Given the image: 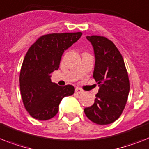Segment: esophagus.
<instances>
[{
	"label": "esophagus",
	"mask_w": 149,
	"mask_h": 149,
	"mask_svg": "<svg viewBox=\"0 0 149 149\" xmlns=\"http://www.w3.org/2000/svg\"><path fill=\"white\" fill-rule=\"evenodd\" d=\"M75 92H76V93H77V94H82V93H83V92H84V91H83V90L81 89V88H77L75 89Z\"/></svg>",
	"instance_id": "34e87169"
}]
</instances>
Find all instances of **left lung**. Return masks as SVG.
Segmentation results:
<instances>
[{
  "instance_id": "1",
  "label": "left lung",
  "mask_w": 149,
  "mask_h": 149,
  "mask_svg": "<svg viewBox=\"0 0 149 149\" xmlns=\"http://www.w3.org/2000/svg\"><path fill=\"white\" fill-rule=\"evenodd\" d=\"M87 39L94 47L93 77L100 88L94 104L85 108L84 113L95 123L107 125L121 116L130 93V80L123 56L111 40L100 36Z\"/></svg>"
}]
</instances>
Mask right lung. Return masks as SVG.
<instances>
[{
	"label": "right lung",
	"instance_id": "obj_1",
	"mask_svg": "<svg viewBox=\"0 0 149 149\" xmlns=\"http://www.w3.org/2000/svg\"><path fill=\"white\" fill-rule=\"evenodd\" d=\"M81 35V32L46 34L28 49L19 74V88L24 107L34 119L54 117L62 98L74 94L73 86H58L51 81L50 74L58 69L65 50Z\"/></svg>",
	"mask_w": 149,
	"mask_h": 149
}]
</instances>
